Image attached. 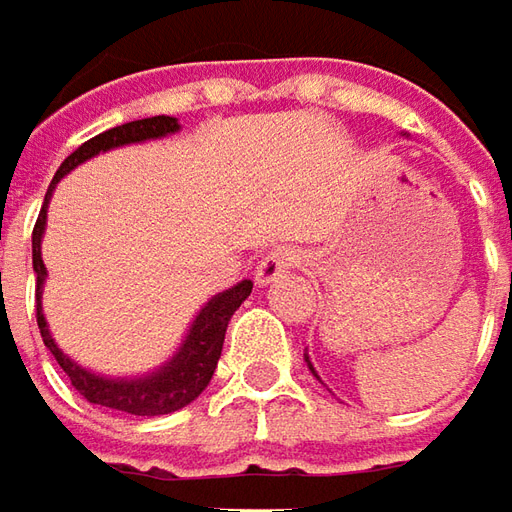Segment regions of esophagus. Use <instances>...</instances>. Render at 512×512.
I'll use <instances>...</instances> for the list:
<instances>
[{"instance_id": "1", "label": "esophagus", "mask_w": 512, "mask_h": 512, "mask_svg": "<svg viewBox=\"0 0 512 512\" xmlns=\"http://www.w3.org/2000/svg\"><path fill=\"white\" fill-rule=\"evenodd\" d=\"M297 263H300V255L291 246L271 249L269 255L260 260V266H257V285H269L274 280H280L285 271H291Z\"/></svg>"}]
</instances>
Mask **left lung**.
<instances>
[{"instance_id": "8db88e82", "label": "left lung", "mask_w": 512, "mask_h": 512, "mask_svg": "<svg viewBox=\"0 0 512 512\" xmlns=\"http://www.w3.org/2000/svg\"><path fill=\"white\" fill-rule=\"evenodd\" d=\"M305 361H308V356H305ZM308 367H311V373L316 375V370H314V364H311V361H308ZM316 378H319V375H316Z\"/></svg>"}]
</instances>
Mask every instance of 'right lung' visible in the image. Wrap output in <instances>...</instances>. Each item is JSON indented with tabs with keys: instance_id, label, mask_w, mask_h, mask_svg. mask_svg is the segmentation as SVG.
I'll return each mask as SVG.
<instances>
[{
	"instance_id": "add662e5",
	"label": "right lung",
	"mask_w": 512,
	"mask_h": 512,
	"mask_svg": "<svg viewBox=\"0 0 512 512\" xmlns=\"http://www.w3.org/2000/svg\"><path fill=\"white\" fill-rule=\"evenodd\" d=\"M182 125L176 117H145V120H134V123L117 125L109 128L97 137L86 139L78 151L66 156L61 162V168L52 179L50 190L44 196L41 212H38L36 227H33V271H36V319L41 339L47 344L55 361L61 364V370L69 375L72 387L81 392L83 398L97 406L106 409H117V412H128V415L139 417H156L179 412L187 403H193L207 389L212 373L218 367L221 358V347H224V336H227V325L232 314L241 308V302L252 294V280H241L238 285H232L229 291L215 294L193 319V325L184 336L182 347L168 358L156 373L142 375V378H106L97 375L92 370L81 367L78 361L66 356L64 350L55 344L50 333V325L44 319L41 311V291H44V280H47V269L41 260V238H44V227H47V207H50V196L55 190V184L64 179L72 168H78L81 162L92 159V156L111 151V148H123L131 142H145V139H159L176 134Z\"/></svg>"
}]
</instances>
